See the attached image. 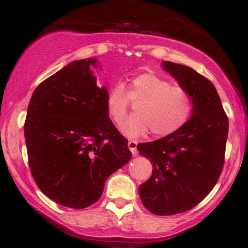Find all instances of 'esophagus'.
<instances>
[{"mask_svg": "<svg viewBox=\"0 0 248 248\" xmlns=\"http://www.w3.org/2000/svg\"><path fill=\"white\" fill-rule=\"evenodd\" d=\"M137 145H138V142L134 141V140H130V141H128V143H127V147L131 150L132 154H133V155H138Z\"/></svg>", "mask_w": 248, "mask_h": 248, "instance_id": "esophagus-1", "label": "esophagus"}]
</instances>
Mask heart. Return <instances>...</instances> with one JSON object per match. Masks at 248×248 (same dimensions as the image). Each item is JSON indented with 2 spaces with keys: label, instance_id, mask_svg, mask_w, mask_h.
Instances as JSON below:
<instances>
[{
  "label": "heart",
  "instance_id": "heart-1",
  "mask_svg": "<svg viewBox=\"0 0 248 248\" xmlns=\"http://www.w3.org/2000/svg\"><path fill=\"white\" fill-rule=\"evenodd\" d=\"M130 100L138 101L137 113L120 126L128 138L143 137L149 130L155 137H166L179 130L193 111V99L187 90L151 73L131 80L127 93L122 84H115L108 91L107 111L116 124L126 115Z\"/></svg>",
  "mask_w": 248,
  "mask_h": 248
}]
</instances>
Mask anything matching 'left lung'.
Wrapping results in <instances>:
<instances>
[{"mask_svg":"<svg viewBox=\"0 0 248 248\" xmlns=\"http://www.w3.org/2000/svg\"><path fill=\"white\" fill-rule=\"evenodd\" d=\"M162 69L193 99L191 118L174 133L138 144L154 166L139 186L141 201L157 216L188 211L215 187L225 161L228 117L216 88L192 67L164 61Z\"/></svg>","mask_w":248,"mask_h":248,"instance_id":"1","label":"left lung"}]
</instances>
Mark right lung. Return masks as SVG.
<instances>
[{
	"label": "right lung",
	"mask_w": 248,
	"mask_h": 248,
	"mask_svg": "<svg viewBox=\"0 0 248 248\" xmlns=\"http://www.w3.org/2000/svg\"><path fill=\"white\" fill-rule=\"evenodd\" d=\"M96 59L74 61L33 91L25 122L32 177L44 194L72 209L98 201L106 179L130 161L127 140L110 121Z\"/></svg>",
	"instance_id": "right-lung-1"
}]
</instances>
